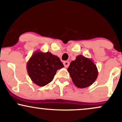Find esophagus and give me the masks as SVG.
<instances>
[{"label":"esophagus","mask_w":122,"mask_h":122,"mask_svg":"<svg viewBox=\"0 0 122 122\" xmlns=\"http://www.w3.org/2000/svg\"><path fill=\"white\" fill-rule=\"evenodd\" d=\"M64 65L65 66V68H68L69 65V62H68V61H64Z\"/></svg>","instance_id":"34e87169"}]
</instances>
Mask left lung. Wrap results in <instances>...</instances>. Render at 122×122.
Listing matches in <instances>:
<instances>
[{
	"label": "left lung",
	"instance_id": "left-lung-1",
	"mask_svg": "<svg viewBox=\"0 0 122 122\" xmlns=\"http://www.w3.org/2000/svg\"><path fill=\"white\" fill-rule=\"evenodd\" d=\"M73 82L77 87L84 88L94 82L97 77L96 66L91 60L80 55L71 62L68 68Z\"/></svg>",
	"mask_w": 122,
	"mask_h": 122
}]
</instances>
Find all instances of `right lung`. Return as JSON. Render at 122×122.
Returning <instances> with one entry per match:
<instances>
[{
    "mask_svg": "<svg viewBox=\"0 0 122 122\" xmlns=\"http://www.w3.org/2000/svg\"><path fill=\"white\" fill-rule=\"evenodd\" d=\"M58 57L49 52L35 53L27 64V72L36 84L43 86L54 78L58 69L64 67Z\"/></svg>",
    "mask_w": 122,
    "mask_h": 122,
    "instance_id": "right-lung-1",
    "label": "right lung"
}]
</instances>
